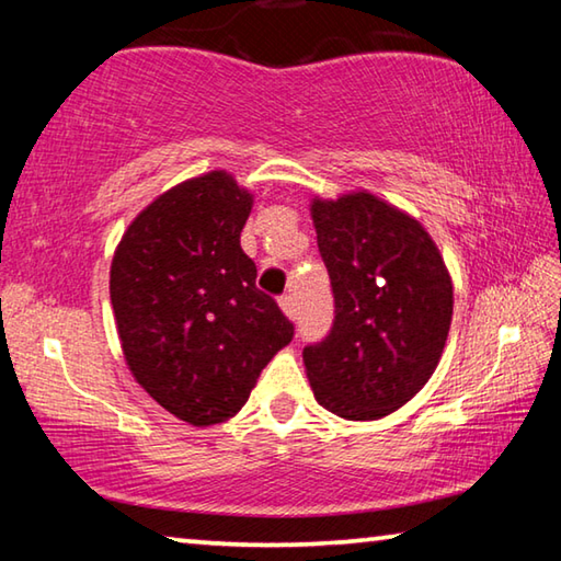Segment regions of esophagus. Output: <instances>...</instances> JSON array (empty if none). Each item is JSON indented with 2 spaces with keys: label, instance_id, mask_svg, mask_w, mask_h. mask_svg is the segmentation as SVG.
I'll use <instances>...</instances> for the list:
<instances>
[{
  "label": "esophagus",
  "instance_id": "1",
  "mask_svg": "<svg viewBox=\"0 0 561 561\" xmlns=\"http://www.w3.org/2000/svg\"><path fill=\"white\" fill-rule=\"evenodd\" d=\"M279 307L284 311V317H289L291 321L297 319V301H294L291 294H284V297H279Z\"/></svg>",
  "mask_w": 561,
  "mask_h": 561
}]
</instances>
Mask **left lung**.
<instances>
[{
  "label": "left lung",
  "instance_id": "obj_1",
  "mask_svg": "<svg viewBox=\"0 0 561 561\" xmlns=\"http://www.w3.org/2000/svg\"><path fill=\"white\" fill-rule=\"evenodd\" d=\"M336 317L304 348L319 405L346 421H376L421 391L453 321V282L425 227L366 190L311 201Z\"/></svg>",
  "mask_w": 561,
  "mask_h": 561
}]
</instances>
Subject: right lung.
Segmentation results:
<instances>
[{"instance_id": "add662e5", "label": "right lung", "mask_w": 561, "mask_h": 561, "mask_svg": "<svg viewBox=\"0 0 561 561\" xmlns=\"http://www.w3.org/2000/svg\"><path fill=\"white\" fill-rule=\"evenodd\" d=\"M254 195L225 170L170 187L123 232L111 304L146 393L197 428L232 417L294 336L240 247Z\"/></svg>"}]
</instances>
